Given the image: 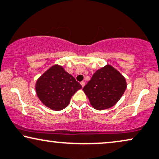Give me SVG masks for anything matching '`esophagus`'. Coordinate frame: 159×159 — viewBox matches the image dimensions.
Returning <instances> with one entry per match:
<instances>
[{
  "label": "esophagus",
  "mask_w": 159,
  "mask_h": 159,
  "mask_svg": "<svg viewBox=\"0 0 159 159\" xmlns=\"http://www.w3.org/2000/svg\"><path fill=\"white\" fill-rule=\"evenodd\" d=\"M80 84H81L82 87H83L84 86V85H85V82H80Z\"/></svg>",
  "instance_id": "esophagus-1"
}]
</instances>
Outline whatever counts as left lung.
<instances>
[{
  "instance_id": "obj_1",
  "label": "left lung",
  "mask_w": 159,
  "mask_h": 159,
  "mask_svg": "<svg viewBox=\"0 0 159 159\" xmlns=\"http://www.w3.org/2000/svg\"><path fill=\"white\" fill-rule=\"evenodd\" d=\"M126 87L125 78L116 68L107 64L96 71L82 89L92 106L102 110L114 106L123 96Z\"/></svg>"
}]
</instances>
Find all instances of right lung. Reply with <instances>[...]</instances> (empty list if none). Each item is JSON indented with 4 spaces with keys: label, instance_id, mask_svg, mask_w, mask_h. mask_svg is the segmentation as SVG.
Here are the masks:
<instances>
[{
    "label": "right lung",
    "instance_id": "right-lung-1",
    "mask_svg": "<svg viewBox=\"0 0 159 159\" xmlns=\"http://www.w3.org/2000/svg\"><path fill=\"white\" fill-rule=\"evenodd\" d=\"M73 76L62 66L54 64L39 77L36 82V93L45 106L55 111L65 108L74 94L82 88Z\"/></svg>",
    "mask_w": 159,
    "mask_h": 159
}]
</instances>
